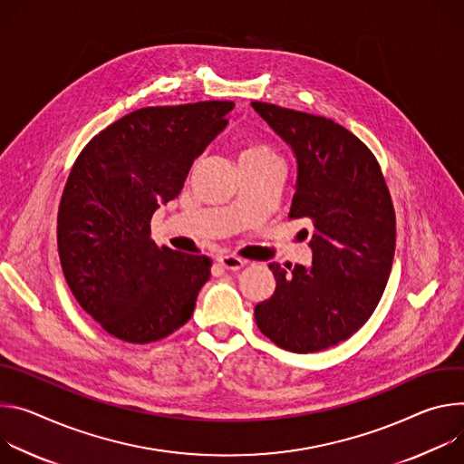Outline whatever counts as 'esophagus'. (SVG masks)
<instances>
[{"instance_id":"34e87169","label":"esophagus","mask_w":464,"mask_h":464,"mask_svg":"<svg viewBox=\"0 0 464 464\" xmlns=\"http://www.w3.org/2000/svg\"><path fill=\"white\" fill-rule=\"evenodd\" d=\"M219 264H221L225 269H228V271H237V269H241L246 262L241 260V258H237V256L227 254V256H219Z\"/></svg>"}]
</instances>
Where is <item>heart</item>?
I'll list each match as a JSON object with an SVG mask.
<instances>
[{
	"label": "heart",
	"instance_id": "obj_1",
	"mask_svg": "<svg viewBox=\"0 0 464 464\" xmlns=\"http://www.w3.org/2000/svg\"><path fill=\"white\" fill-rule=\"evenodd\" d=\"M241 159H248V160H262V159H276L275 152L267 147V145H262V143H254V145H246L241 152Z\"/></svg>",
	"mask_w": 464,
	"mask_h": 464
}]
</instances>
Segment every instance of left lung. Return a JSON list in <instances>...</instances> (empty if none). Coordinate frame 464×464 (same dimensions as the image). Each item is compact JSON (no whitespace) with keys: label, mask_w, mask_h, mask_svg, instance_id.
<instances>
[{"label":"left lung","mask_w":464,"mask_h":464,"mask_svg":"<svg viewBox=\"0 0 464 464\" xmlns=\"http://www.w3.org/2000/svg\"><path fill=\"white\" fill-rule=\"evenodd\" d=\"M291 147L296 184L289 218L310 219L312 266L269 264L276 289L254 319L284 350L330 348L362 328L385 291L396 245L391 193L371 149L339 123L250 102Z\"/></svg>","instance_id":"8db88e82"}]
</instances>
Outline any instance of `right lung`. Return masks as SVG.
Wrapping results in <instances>:
<instances>
[{"label":"right lung","instance_id":"add662e5","mask_svg":"<svg viewBox=\"0 0 464 464\" xmlns=\"http://www.w3.org/2000/svg\"><path fill=\"white\" fill-rule=\"evenodd\" d=\"M232 109V101L140 109L75 160L59 206L61 266L82 310L111 335L143 344L189 321L212 262L159 248L149 221L182 191Z\"/></svg>","mask_w":464,"mask_h":464}]
</instances>
